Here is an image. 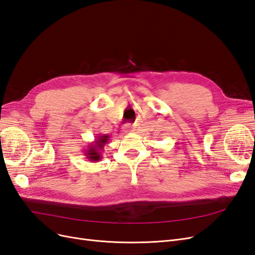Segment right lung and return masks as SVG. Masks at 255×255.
<instances>
[{
  "label": "right lung",
  "mask_w": 255,
  "mask_h": 255,
  "mask_svg": "<svg viewBox=\"0 0 255 255\" xmlns=\"http://www.w3.org/2000/svg\"><path fill=\"white\" fill-rule=\"evenodd\" d=\"M110 138L111 137L106 134L96 136L95 141L88 145L87 150H85V156H86V158L92 161V163H97L100 159H102L104 145L109 143Z\"/></svg>",
  "instance_id": "obj_1"
}]
</instances>
